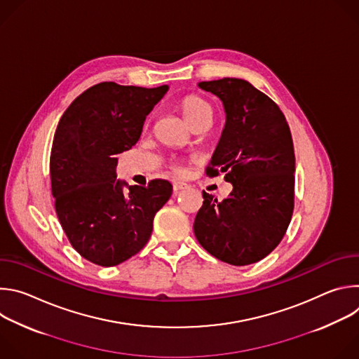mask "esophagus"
<instances>
[{
	"mask_svg": "<svg viewBox=\"0 0 359 359\" xmlns=\"http://www.w3.org/2000/svg\"><path fill=\"white\" fill-rule=\"evenodd\" d=\"M187 187H189V184L184 183V182H175V183H173V190H175V191L184 190V189H187Z\"/></svg>",
	"mask_w": 359,
	"mask_h": 359,
	"instance_id": "obj_1",
	"label": "esophagus"
}]
</instances>
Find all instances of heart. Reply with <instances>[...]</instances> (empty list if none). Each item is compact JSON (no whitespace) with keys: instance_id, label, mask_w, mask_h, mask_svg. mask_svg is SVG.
<instances>
[{"instance_id":"heart-1","label":"heart","mask_w":359,"mask_h":359,"mask_svg":"<svg viewBox=\"0 0 359 359\" xmlns=\"http://www.w3.org/2000/svg\"><path fill=\"white\" fill-rule=\"evenodd\" d=\"M180 111L189 126L193 129L197 125L212 121V107L208 100H204L203 97L197 95H189L180 102ZM173 170L176 173H182L180 166H173Z\"/></svg>"}]
</instances>
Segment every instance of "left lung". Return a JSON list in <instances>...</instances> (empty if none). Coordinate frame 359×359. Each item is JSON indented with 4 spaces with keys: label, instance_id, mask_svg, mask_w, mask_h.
<instances>
[{
    "label": "left lung",
    "instance_id": "8db88e82",
    "mask_svg": "<svg viewBox=\"0 0 359 359\" xmlns=\"http://www.w3.org/2000/svg\"><path fill=\"white\" fill-rule=\"evenodd\" d=\"M224 107L226 125L206 175L226 173L233 190L222 201L203 191L194 234L204 250L231 266H248L283 240L294 210L295 156L278 105L237 78L200 82Z\"/></svg>",
    "mask_w": 359,
    "mask_h": 359
}]
</instances>
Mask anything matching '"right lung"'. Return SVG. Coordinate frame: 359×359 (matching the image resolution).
Instances as JSON below:
<instances>
[{"instance_id":"1","label":"right lung","mask_w":359,"mask_h":359,"mask_svg":"<svg viewBox=\"0 0 359 359\" xmlns=\"http://www.w3.org/2000/svg\"><path fill=\"white\" fill-rule=\"evenodd\" d=\"M168 89L100 82L81 93L58 123L49 161L55 210L72 247L93 264L118 266L139 252L172 196L163 179L147 187L116 179V155L139 140Z\"/></svg>"}]
</instances>
